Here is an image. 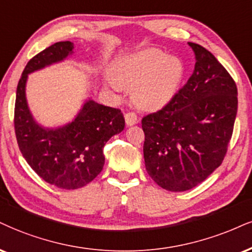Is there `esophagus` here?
<instances>
[{"mask_svg":"<svg viewBox=\"0 0 252 252\" xmlns=\"http://www.w3.org/2000/svg\"><path fill=\"white\" fill-rule=\"evenodd\" d=\"M125 121H126V125L132 126L138 123V117H136L134 112H127L125 114Z\"/></svg>","mask_w":252,"mask_h":252,"instance_id":"obj_1","label":"esophagus"}]
</instances>
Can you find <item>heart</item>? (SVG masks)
I'll return each instance as SVG.
<instances>
[{"label": "heart", "instance_id": "1", "mask_svg": "<svg viewBox=\"0 0 252 252\" xmlns=\"http://www.w3.org/2000/svg\"><path fill=\"white\" fill-rule=\"evenodd\" d=\"M108 84L114 90L121 85L133 88L135 104L146 110H158L172 100L181 86L185 67L178 58L150 49L123 58L113 69Z\"/></svg>", "mask_w": 252, "mask_h": 252}]
</instances>
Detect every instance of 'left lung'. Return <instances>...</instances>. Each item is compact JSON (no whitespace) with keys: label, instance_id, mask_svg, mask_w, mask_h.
Masks as SVG:
<instances>
[{"label":"left lung","instance_id":"obj_1","mask_svg":"<svg viewBox=\"0 0 252 252\" xmlns=\"http://www.w3.org/2000/svg\"><path fill=\"white\" fill-rule=\"evenodd\" d=\"M188 44L196 60L190 78L141 120L146 170L170 191L194 188L221 166L237 114L235 80L212 52Z\"/></svg>","mask_w":252,"mask_h":252}]
</instances>
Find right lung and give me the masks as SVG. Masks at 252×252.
Segmentation results:
<instances>
[{
    "label": "right lung",
    "mask_w": 252,
    "mask_h": 252,
    "mask_svg": "<svg viewBox=\"0 0 252 252\" xmlns=\"http://www.w3.org/2000/svg\"><path fill=\"white\" fill-rule=\"evenodd\" d=\"M73 43L58 42L28 62L17 85L14 126L20 151L45 182L62 189L84 187L97 178L105 163L104 146L125 127L119 108L88 100L72 123L44 128L31 116L26 98L28 74L65 60Z\"/></svg>",
    "instance_id": "add662e5"
}]
</instances>
